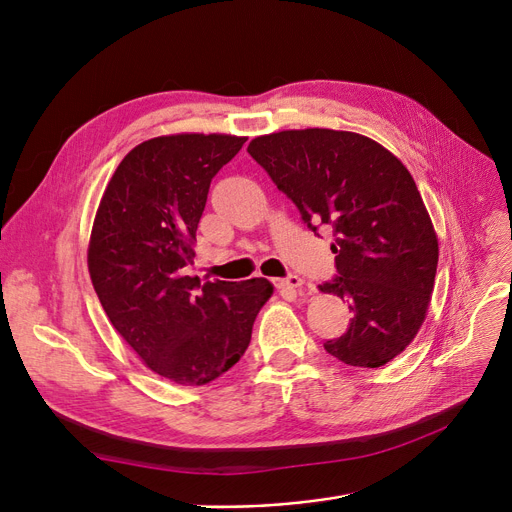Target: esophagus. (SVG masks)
I'll use <instances>...</instances> for the list:
<instances>
[{
	"label": "esophagus",
	"instance_id": "1",
	"mask_svg": "<svg viewBox=\"0 0 512 512\" xmlns=\"http://www.w3.org/2000/svg\"><path fill=\"white\" fill-rule=\"evenodd\" d=\"M282 288H290V290H299L303 286V278L297 276V274H290L286 276L282 282H280Z\"/></svg>",
	"mask_w": 512,
	"mask_h": 512
}]
</instances>
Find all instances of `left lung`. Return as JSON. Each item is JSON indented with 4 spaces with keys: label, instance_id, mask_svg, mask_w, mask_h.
I'll return each instance as SVG.
<instances>
[{
    "label": "left lung",
    "instance_id": "1",
    "mask_svg": "<svg viewBox=\"0 0 512 512\" xmlns=\"http://www.w3.org/2000/svg\"><path fill=\"white\" fill-rule=\"evenodd\" d=\"M247 151L313 232L334 230L338 276L319 290L348 303L353 319L326 351L351 367L392 361L423 326L438 267V236L409 170L348 130L272 132Z\"/></svg>",
    "mask_w": 512,
    "mask_h": 512
}]
</instances>
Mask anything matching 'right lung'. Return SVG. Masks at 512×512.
Returning a JSON list of instances; mask_svg holds the SVG:
<instances>
[{
	"mask_svg": "<svg viewBox=\"0 0 512 512\" xmlns=\"http://www.w3.org/2000/svg\"><path fill=\"white\" fill-rule=\"evenodd\" d=\"M234 134L182 132L143 141L120 161L99 201L87 263L116 332L161 378L218 380L245 355L265 278L205 282L186 276L211 178L245 145Z\"/></svg>",
	"mask_w": 512,
	"mask_h": 512,
	"instance_id": "add662e5",
	"label": "right lung"
}]
</instances>
